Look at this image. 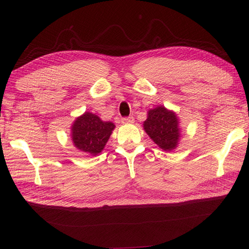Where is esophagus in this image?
<instances>
[{
	"mask_svg": "<svg viewBox=\"0 0 249 249\" xmlns=\"http://www.w3.org/2000/svg\"><path fill=\"white\" fill-rule=\"evenodd\" d=\"M121 122L123 124H130V123H134V118L133 116H127V118H122Z\"/></svg>",
	"mask_w": 249,
	"mask_h": 249,
	"instance_id": "obj_1",
	"label": "esophagus"
}]
</instances>
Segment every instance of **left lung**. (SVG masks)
Segmentation results:
<instances>
[{"mask_svg": "<svg viewBox=\"0 0 249 249\" xmlns=\"http://www.w3.org/2000/svg\"><path fill=\"white\" fill-rule=\"evenodd\" d=\"M177 115L165 107L150 110L143 127L152 140L162 150L171 151L177 146L179 131Z\"/></svg>", "mask_w": 249, "mask_h": 249, "instance_id": "1", "label": "left lung"}]
</instances>
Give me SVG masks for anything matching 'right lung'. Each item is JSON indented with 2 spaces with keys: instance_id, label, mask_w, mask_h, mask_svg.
I'll return each instance as SVG.
<instances>
[{
  "instance_id": "obj_1",
  "label": "right lung",
  "mask_w": 249,
  "mask_h": 249,
  "mask_svg": "<svg viewBox=\"0 0 249 249\" xmlns=\"http://www.w3.org/2000/svg\"><path fill=\"white\" fill-rule=\"evenodd\" d=\"M113 128L111 122H103L97 115L86 112L72 125V141L77 149L97 155L107 143Z\"/></svg>"
}]
</instances>
